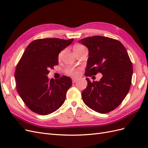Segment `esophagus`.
<instances>
[{
    "label": "esophagus",
    "instance_id": "obj_1",
    "mask_svg": "<svg viewBox=\"0 0 148 148\" xmlns=\"http://www.w3.org/2000/svg\"><path fill=\"white\" fill-rule=\"evenodd\" d=\"M78 79L73 78V79H72V82H73V83H76L77 82H78Z\"/></svg>",
    "mask_w": 148,
    "mask_h": 148
}]
</instances>
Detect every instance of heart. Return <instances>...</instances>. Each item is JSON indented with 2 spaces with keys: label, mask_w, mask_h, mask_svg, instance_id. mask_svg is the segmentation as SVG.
I'll use <instances>...</instances> for the list:
<instances>
[{
  "label": "heart",
  "mask_w": 148,
  "mask_h": 148,
  "mask_svg": "<svg viewBox=\"0 0 148 148\" xmlns=\"http://www.w3.org/2000/svg\"><path fill=\"white\" fill-rule=\"evenodd\" d=\"M84 48V47L82 45H79V44H76L73 47V50L74 51L75 53L78 52L79 51L82 50V49ZM64 51H62L59 53V58H60L62 55L63 54ZM66 73L67 74H69L71 76H73V77H77V76L79 74V71L78 69H73V68H68L67 69H66L65 70Z\"/></svg>",
  "instance_id": "1"
}]
</instances>
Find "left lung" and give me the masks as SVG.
Returning <instances> with one entry per match:
<instances>
[{"instance_id":"1","label":"left lung","mask_w":148,"mask_h":148,"mask_svg":"<svg viewBox=\"0 0 148 148\" xmlns=\"http://www.w3.org/2000/svg\"><path fill=\"white\" fill-rule=\"evenodd\" d=\"M86 46L89 57L84 75L102 74L99 82H91L82 93L84 103L101 114L108 113L122 103L132 84L133 65L123 44L112 38L94 36L79 41Z\"/></svg>"}]
</instances>
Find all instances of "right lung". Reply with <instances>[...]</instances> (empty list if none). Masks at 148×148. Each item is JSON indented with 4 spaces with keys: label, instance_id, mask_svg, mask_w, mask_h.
<instances>
[{
    "label": "right lung",
    "instance_id": "1",
    "mask_svg": "<svg viewBox=\"0 0 148 148\" xmlns=\"http://www.w3.org/2000/svg\"><path fill=\"white\" fill-rule=\"evenodd\" d=\"M74 39L45 38L34 40L26 47L18 63L15 77L18 93L25 105L39 115L50 114L64 104L72 82L70 77L49 79V70L59 64L61 51Z\"/></svg>",
    "mask_w": 148,
    "mask_h": 148
}]
</instances>
